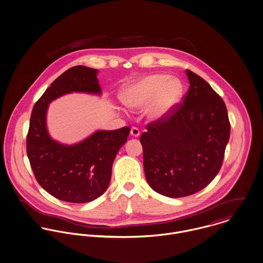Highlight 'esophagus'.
Masks as SVG:
<instances>
[{
  "instance_id": "1",
  "label": "esophagus",
  "mask_w": 263,
  "mask_h": 263,
  "mask_svg": "<svg viewBox=\"0 0 263 263\" xmlns=\"http://www.w3.org/2000/svg\"><path fill=\"white\" fill-rule=\"evenodd\" d=\"M130 133H131V135H132L133 137H138V136L140 135V131H139V129L136 128V127H132Z\"/></svg>"
}]
</instances>
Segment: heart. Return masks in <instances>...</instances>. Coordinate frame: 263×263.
<instances>
[{
  "instance_id": "b5f03b06",
  "label": "heart",
  "mask_w": 263,
  "mask_h": 263,
  "mask_svg": "<svg viewBox=\"0 0 263 263\" xmlns=\"http://www.w3.org/2000/svg\"><path fill=\"white\" fill-rule=\"evenodd\" d=\"M182 95L183 86L179 79L155 73L141 77L126 85L120 91V100L131 110L141 109L149 104L148 116L159 120L175 109L180 103Z\"/></svg>"
}]
</instances>
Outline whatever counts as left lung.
Wrapping results in <instances>:
<instances>
[{
  "mask_svg": "<svg viewBox=\"0 0 263 263\" xmlns=\"http://www.w3.org/2000/svg\"><path fill=\"white\" fill-rule=\"evenodd\" d=\"M190 88L164 118L142 133L148 184L156 193L181 198L205 187L218 175L230 137L226 105L212 87L186 69Z\"/></svg>",
  "mask_w": 263,
  "mask_h": 263,
  "instance_id": "obj_1",
  "label": "left lung"
}]
</instances>
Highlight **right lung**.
Instances as JSON below:
<instances>
[{
	"mask_svg": "<svg viewBox=\"0 0 263 263\" xmlns=\"http://www.w3.org/2000/svg\"><path fill=\"white\" fill-rule=\"evenodd\" d=\"M97 73V69L84 65L70 67L46 88L30 118L26 148L35 178L48 194L68 203L91 202L106 192L114 159L130 133L128 126L99 130L73 145L50 137L46 126L49 104L73 91L101 95Z\"/></svg>",
	"mask_w": 263,
	"mask_h": 263,
	"instance_id": "obj_1",
	"label": "right lung"
}]
</instances>
